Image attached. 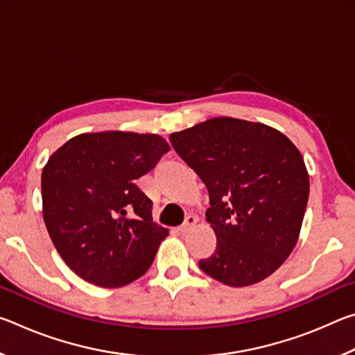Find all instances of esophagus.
<instances>
[{
  "label": "esophagus",
  "instance_id": "esophagus-1",
  "mask_svg": "<svg viewBox=\"0 0 355 355\" xmlns=\"http://www.w3.org/2000/svg\"><path fill=\"white\" fill-rule=\"evenodd\" d=\"M197 224V216H194V214H188L186 216V219H184V222L182 225H180V228L178 230L182 232V233H186V232H189L192 227H194Z\"/></svg>",
  "mask_w": 355,
  "mask_h": 355
}]
</instances>
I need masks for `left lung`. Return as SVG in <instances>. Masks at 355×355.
Returning <instances> with one entry per match:
<instances>
[{
  "label": "left lung",
  "instance_id": "left-lung-1",
  "mask_svg": "<svg viewBox=\"0 0 355 355\" xmlns=\"http://www.w3.org/2000/svg\"><path fill=\"white\" fill-rule=\"evenodd\" d=\"M169 139L208 189L207 220L218 243L199 268L228 286L269 277L296 245L309 202L296 146L268 125L233 117L209 119Z\"/></svg>",
  "mask_w": 355,
  "mask_h": 355
}]
</instances>
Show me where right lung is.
<instances>
[{"instance_id":"add662e5","label":"right lung","mask_w":355,"mask_h":355,"mask_svg":"<svg viewBox=\"0 0 355 355\" xmlns=\"http://www.w3.org/2000/svg\"><path fill=\"white\" fill-rule=\"evenodd\" d=\"M171 147L158 135H80L42 172L44 220L65 264L89 284L117 288L147 272L167 228L136 180Z\"/></svg>"}]
</instances>
